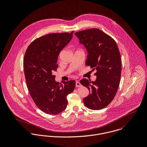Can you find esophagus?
Instances as JSON below:
<instances>
[{
  "label": "esophagus",
  "mask_w": 147,
  "mask_h": 147,
  "mask_svg": "<svg viewBox=\"0 0 147 147\" xmlns=\"http://www.w3.org/2000/svg\"><path fill=\"white\" fill-rule=\"evenodd\" d=\"M82 86V84H80V82L78 81H76V87H80Z\"/></svg>",
  "instance_id": "34e87169"
}]
</instances>
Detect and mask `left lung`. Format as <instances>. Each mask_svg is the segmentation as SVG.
Segmentation results:
<instances>
[{"instance_id":"left-lung-1","label":"left lung","mask_w":147,"mask_h":147,"mask_svg":"<svg viewBox=\"0 0 147 147\" xmlns=\"http://www.w3.org/2000/svg\"><path fill=\"white\" fill-rule=\"evenodd\" d=\"M88 52L85 64L97 71L94 82L83 79L80 83L89 90L83 99L84 105L92 110H101L114 99L121 80L122 61L115 41L96 28L75 33Z\"/></svg>"}]
</instances>
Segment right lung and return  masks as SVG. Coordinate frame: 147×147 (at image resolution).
I'll return each instance as SVG.
<instances>
[{"instance_id": "add662e5", "label": "right lung", "mask_w": 147, "mask_h": 147, "mask_svg": "<svg viewBox=\"0 0 147 147\" xmlns=\"http://www.w3.org/2000/svg\"><path fill=\"white\" fill-rule=\"evenodd\" d=\"M73 33H50L37 38L29 45L24 55L29 92L37 106L47 114H58L65 109L67 96L76 85L75 80L59 83L53 75L58 67L59 54L70 42Z\"/></svg>"}]
</instances>
